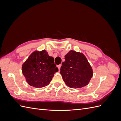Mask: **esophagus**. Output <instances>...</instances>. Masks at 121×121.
<instances>
[{"label":"esophagus","instance_id":"34e87169","mask_svg":"<svg viewBox=\"0 0 121 121\" xmlns=\"http://www.w3.org/2000/svg\"><path fill=\"white\" fill-rule=\"evenodd\" d=\"M61 65H58L57 66V67L58 68V70H60V67H61Z\"/></svg>","mask_w":121,"mask_h":121}]
</instances>
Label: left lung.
Masks as SVG:
<instances>
[{"mask_svg":"<svg viewBox=\"0 0 121 121\" xmlns=\"http://www.w3.org/2000/svg\"><path fill=\"white\" fill-rule=\"evenodd\" d=\"M65 58L60 73L65 84L71 88H80L87 85L93 73L86 56L82 53L70 50Z\"/></svg>","mask_w":121,"mask_h":121,"instance_id":"1","label":"left lung"}]
</instances>
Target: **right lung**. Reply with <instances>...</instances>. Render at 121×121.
I'll return each mask as SVG.
<instances>
[{"instance_id":"add662e5","label":"right lung","mask_w":121,"mask_h":121,"mask_svg":"<svg viewBox=\"0 0 121 121\" xmlns=\"http://www.w3.org/2000/svg\"><path fill=\"white\" fill-rule=\"evenodd\" d=\"M22 70L29 85L42 88L50 83L58 69L54 64V58L46 50L34 51L22 65Z\"/></svg>"}]
</instances>
